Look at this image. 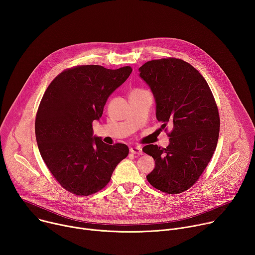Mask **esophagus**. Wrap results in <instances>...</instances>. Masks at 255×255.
Here are the masks:
<instances>
[{
    "instance_id": "obj_1",
    "label": "esophagus",
    "mask_w": 255,
    "mask_h": 255,
    "mask_svg": "<svg viewBox=\"0 0 255 255\" xmlns=\"http://www.w3.org/2000/svg\"><path fill=\"white\" fill-rule=\"evenodd\" d=\"M129 152L132 154H135V155H142V153H143L141 147H131L129 149Z\"/></svg>"
}]
</instances>
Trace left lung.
I'll return each instance as SVG.
<instances>
[{
    "instance_id": "left-lung-1",
    "label": "left lung",
    "mask_w": 255,
    "mask_h": 255,
    "mask_svg": "<svg viewBox=\"0 0 255 255\" xmlns=\"http://www.w3.org/2000/svg\"><path fill=\"white\" fill-rule=\"evenodd\" d=\"M139 70L154 95L161 128L172 127L166 148L152 144L143 148L155 160L147 180L166 194L185 192L199 180L217 148L218 105L202 74L182 59L151 60Z\"/></svg>"
}]
</instances>
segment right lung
<instances>
[{"instance_id": "1", "label": "right lung", "mask_w": 255, "mask_h": 255, "mask_svg": "<svg viewBox=\"0 0 255 255\" xmlns=\"http://www.w3.org/2000/svg\"><path fill=\"white\" fill-rule=\"evenodd\" d=\"M131 70L77 65L58 74L47 88L35 116V138L47 167L66 191L77 196L99 192L128 156L126 144L106 145L93 136L92 124Z\"/></svg>"}]
</instances>
